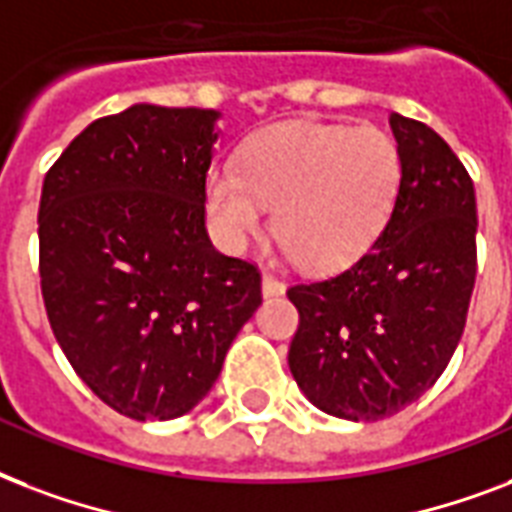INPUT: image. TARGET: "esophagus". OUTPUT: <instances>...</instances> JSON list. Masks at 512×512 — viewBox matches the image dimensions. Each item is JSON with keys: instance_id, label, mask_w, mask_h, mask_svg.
Returning a JSON list of instances; mask_svg holds the SVG:
<instances>
[{"instance_id": "esophagus-1", "label": "esophagus", "mask_w": 512, "mask_h": 512, "mask_svg": "<svg viewBox=\"0 0 512 512\" xmlns=\"http://www.w3.org/2000/svg\"><path fill=\"white\" fill-rule=\"evenodd\" d=\"M261 291L264 296H280L285 291V283L280 277H275L272 272H264V280H261Z\"/></svg>"}]
</instances>
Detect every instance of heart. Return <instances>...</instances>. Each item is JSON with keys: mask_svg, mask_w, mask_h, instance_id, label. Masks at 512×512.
<instances>
[{"mask_svg": "<svg viewBox=\"0 0 512 512\" xmlns=\"http://www.w3.org/2000/svg\"><path fill=\"white\" fill-rule=\"evenodd\" d=\"M403 178L398 141L376 125L296 122L248 138L235 170H213L205 211L229 248L272 235L304 269L358 261L387 227Z\"/></svg>", "mask_w": 512, "mask_h": 512, "instance_id": "heart-1", "label": "heart"}]
</instances>
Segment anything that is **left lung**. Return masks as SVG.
Returning <instances> with one entry per match:
<instances>
[{
  "instance_id": "1",
  "label": "left lung",
  "mask_w": 512,
  "mask_h": 512,
  "mask_svg": "<svg viewBox=\"0 0 512 512\" xmlns=\"http://www.w3.org/2000/svg\"><path fill=\"white\" fill-rule=\"evenodd\" d=\"M403 178L387 227L352 267L288 288L299 328L288 366L331 417L376 422L446 371L473 296V178L425 122L390 114Z\"/></svg>"
}]
</instances>
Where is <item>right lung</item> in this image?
Here are the masks:
<instances>
[{
  "label": "right lung",
  "mask_w": 512,
  "mask_h": 512,
  "mask_svg": "<svg viewBox=\"0 0 512 512\" xmlns=\"http://www.w3.org/2000/svg\"><path fill=\"white\" fill-rule=\"evenodd\" d=\"M216 117L152 104L101 117L42 184L50 328L79 379L138 422L192 411L261 304L259 267L205 232Z\"/></svg>",
  "instance_id": "add662e5"
}]
</instances>
